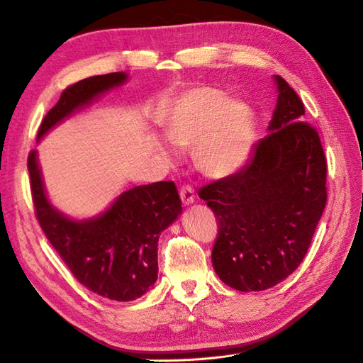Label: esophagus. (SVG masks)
Returning <instances> with one entry per match:
<instances>
[{"instance_id": "esophagus-1", "label": "esophagus", "mask_w": 363, "mask_h": 363, "mask_svg": "<svg viewBox=\"0 0 363 363\" xmlns=\"http://www.w3.org/2000/svg\"><path fill=\"white\" fill-rule=\"evenodd\" d=\"M179 196L182 201V206H191L193 202H195V190L191 187H182L179 191Z\"/></svg>"}]
</instances>
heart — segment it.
I'll return each mask as SVG.
<instances>
[{
  "label": "heart",
  "mask_w": 363,
  "mask_h": 363,
  "mask_svg": "<svg viewBox=\"0 0 363 363\" xmlns=\"http://www.w3.org/2000/svg\"><path fill=\"white\" fill-rule=\"evenodd\" d=\"M167 140L178 150H193V159L208 178L221 179L238 172L247 161L252 148V121L247 108L227 102L215 88H195L178 100L165 119ZM156 150L168 162L176 153L164 142Z\"/></svg>",
  "instance_id": "obj_1"
}]
</instances>
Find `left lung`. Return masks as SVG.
I'll return each mask as SVG.
<instances>
[{
	"label": "left lung",
	"mask_w": 363,
	"mask_h": 363,
	"mask_svg": "<svg viewBox=\"0 0 363 363\" xmlns=\"http://www.w3.org/2000/svg\"><path fill=\"white\" fill-rule=\"evenodd\" d=\"M267 134L240 172L199 190L220 221L212 264L230 288L264 291L305 258L326 204V159L305 106L280 75Z\"/></svg>",
	"instance_id": "1"
}]
</instances>
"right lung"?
<instances>
[{"label":"right lung","instance_id":"1","mask_svg":"<svg viewBox=\"0 0 363 363\" xmlns=\"http://www.w3.org/2000/svg\"><path fill=\"white\" fill-rule=\"evenodd\" d=\"M126 80V72H111L65 89L43 119L37 140ZM28 168L41 229L83 286L116 301L136 300L155 288L159 237L182 213L174 182L138 185L121 193L102 213L77 220L50 202L37 150L29 155Z\"/></svg>","mask_w":363,"mask_h":363}]
</instances>
